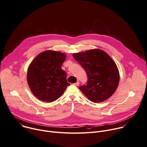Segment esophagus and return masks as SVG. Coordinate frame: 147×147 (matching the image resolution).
Segmentation results:
<instances>
[{
  "label": "esophagus",
  "mask_w": 147,
  "mask_h": 147,
  "mask_svg": "<svg viewBox=\"0 0 147 147\" xmlns=\"http://www.w3.org/2000/svg\"><path fill=\"white\" fill-rule=\"evenodd\" d=\"M75 86H78L79 85V82L78 81V82H77L76 83H74V84Z\"/></svg>",
  "instance_id": "1"
}]
</instances>
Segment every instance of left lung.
Here are the masks:
<instances>
[{"label":"left lung","instance_id":"obj_1","mask_svg":"<svg viewBox=\"0 0 147 147\" xmlns=\"http://www.w3.org/2000/svg\"><path fill=\"white\" fill-rule=\"evenodd\" d=\"M73 57L84 69L87 85L79 87L93 102H103L116 91L119 81L118 67L111 57L99 49L73 53Z\"/></svg>","mask_w":147,"mask_h":147}]
</instances>
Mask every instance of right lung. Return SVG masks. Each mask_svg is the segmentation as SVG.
I'll use <instances>...</instances> for the list:
<instances>
[{
  "mask_svg": "<svg viewBox=\"0 0 147 147\" xmlns=\"http://www.w3.org/2000/svg\"><path fill=\"white\" fill-rule=\"evenodd\" d=\"M66 56L64 53L48 50L38 54L30 64L27 82L32 92L38 99L53 102L70 85L65 71L61 69Z\"/></svg>",
  "mask_w": 147,
  "mask_h": 147,
  "instance_id": "1",
  "label": "right lung"
}]
</instances>
